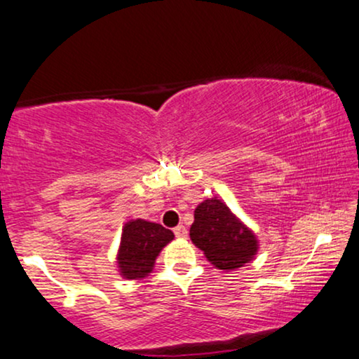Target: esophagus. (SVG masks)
<instances>
[{"instance_id": "1", "label": "esophagus", "mask_w": 359, "mask_h": 359, "mask_svg": "<svg viewBox=\"0 0 359 359\" xmlns=\"http://www.w3.org/2000/svg\"><path fill=\"white\" fill-rule=\"evenodd\" d=\"M175 236L180 237V239H184V237L188 236V231H186L184 226H178L175 227Z\"/></svg>"}]
</instances>
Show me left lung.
<instances>
[{"label": "left lung", "instance_id": "1", "mask_svg": "<svg viewBox=\"0 0 359 359\" xmlns=\"http://www.w3.org/2000/svg\"><path fill=\"white\" fill-rule=\"evenodd\" d=\"M189 237L221 271H236L257 254V237L221 199L211 198L194 209Z\"/></svg>", "mask_w": 359, "mask_h": 359}]
</instances>
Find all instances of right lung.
Instances as JSON below:
<instances>
[{
  "label": "right lung",
  "mask_w": 359,
  "mask_h": 359,
  "mask_svg": "<svg viewBox=\"0 0 359 359\" xmlns=\"http://www.w3.org/2000/svg\"><path fill=\"white\" fill-rule=\"evenodd\" d=\"M175 239L170 229L145 219H132L123 226L117 254L120 276L127 280H140L155 267L161 249Z\"/></svg>",
  "instance_id": "1"
}]
</instances>
